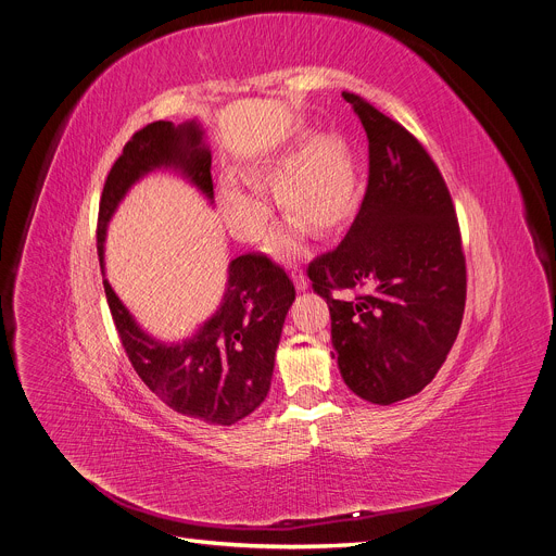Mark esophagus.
Instances as JSON below:
<instances>
[{"label":"esophagus","mask_w":556,"mask_h":556,"mask_svg":"<svg viewBox=\"0 0 556 556\" xmlns=\"http://www.w3.org/2000/svg\"><path fill=\"white\" fill-rule=\"evenodd\" d=\"M290 279L294 281V288H296L299 292H306V290H308L306 273H304V270H301L299 266H292V268H290Z\"/></svg>","instance_id":"34e87169"}]
</instances>
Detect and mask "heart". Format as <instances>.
<instances>
[{
	"label": "heart",
	"mask_w": 556,
	"mask_h": 556,
	"mask_svg": "<svg viewBox=\"0 0 556 556\" xmlns=\"http://www.w3.org/2000/svg\"><path fill=\"white\" fill-rule=\"evenodd\" d=\"M292 153L268 160V170L290 162ZM222 215L243 241H255L264 235L273 204L266 188L232 170L224 173L217 184ZM357 197V168L352 162L348 146L334 135L315 137L301 153L288 164L279 181L281 204L308 222L313 228L326 230L337 226ZM301 224L290 219L279 226L270 237V250L277 257L290 255L301 241Z\"/></svg>",
	"instance_id": "obj_1"
}]
</instances>
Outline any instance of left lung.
<instances>
[{
	"label": "left lung",
	"mask_w": 556,
	"mask_h": 556,
	"mask_svg": "<svg viewBox=\"0 0 556 556\" xmlns=\"http://www.w3.org/2000/svg\"><path fill=\"white\" fill-rule=\"evenodd\" d=\"M343 99L368 135V188L343 241L308 277L330 308L345 386L390 406L421 392L457 339L466 257L450 192L424 146L359 94ZM334 289L358 296L334 300Z\"/></svg>",
	"instance_id": "left-lung-1"
}]
</instances>
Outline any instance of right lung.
Here are the masks:
<instances>
[{"label":"right lung","mask_w":556,"mask_h":556,"mask_svg":"<svg viewBox=\"0 0 556 556\" xmlns=\"http://www.w3.org/2000/svg\"><path fill=\"white\" fill-rule=\"evenodd\" d=\"M211 146L197 119L155 122L132 135L109 173L97 219V255L106 275V230L128 190L155 170H175L215 204ZM109 308L139 379L168 408L213 426H232L255 413L270 390L275 352L294 286L264 255L228 264L217 311L192 334L162 341L146 332L104 279Z\"/></svg>","instance_id":"obj_1"}]
</instances>
